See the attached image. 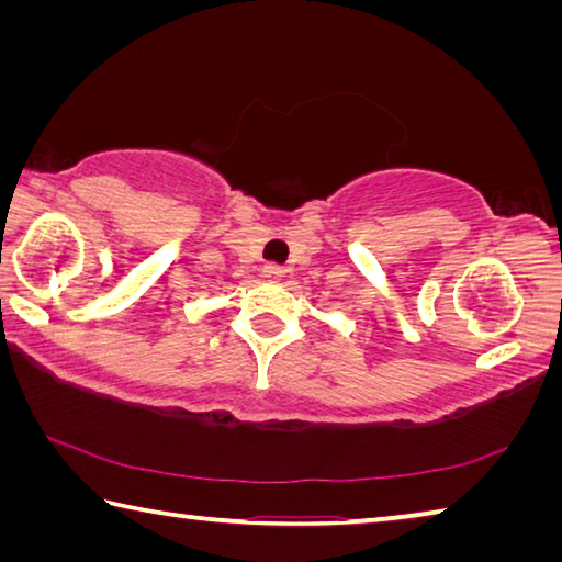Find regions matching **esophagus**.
<instances>
[{"instance_id":"1","label":"esophagus","mask_w":562,"mask_h":562,"mask_svg":"<svg viewBox=\"0 0 562 562\" xmlns=\"http://www.w3.org/2000/svg\"><path fill=\"white\" fill-rule=\"evenodd\" d=\"M262 278L268 280V282H280L282 278H284V270L280 268V265H265L262 268Z\"/></svg>"}]
</instances>
